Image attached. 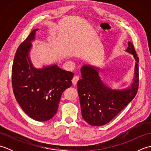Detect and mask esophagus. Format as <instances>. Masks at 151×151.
Instances as JSON below:
<instances>
[{
    "instance_id": "1",
    "label": "esophagus",
    "mask_w": 151,
    "mask_h": 151,
    "mask_svg": "<svg viewBox=\"0 0 151 151\" xmlns=\"http://www.w3.org/2000/svg\"><path fill=\"white\" fill-rule=\"evenodd\" d=\"M78 80H79V77H78V76H74L73 80H72L73 84L74 86H76V84H77V82L78 81Z\"/></svg>"
}]
</instances>
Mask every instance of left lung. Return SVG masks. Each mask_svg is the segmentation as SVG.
Returning <instances> with one entry per match:
<instances>
[{
  "label": "left lung",
  "mask_w": 151,
  "mask_h": 151,
  "mask_svg": "<svg viewBox=\"0 0 151 151\" xmlns=\"http://www.w3.org/2000/svg\"><path fill=\"white\" fill-rule=\"evenodd\" d=\"M127 52L136 60L134 82L124 89H111L99 76V68L90 65L81 67L82 78L77 82L82 116L92 126H102L109 123L135 97L139 86V58L133 44L128 43Z\"/></svg>",
  "instance_id": "1"
}]
</instances>
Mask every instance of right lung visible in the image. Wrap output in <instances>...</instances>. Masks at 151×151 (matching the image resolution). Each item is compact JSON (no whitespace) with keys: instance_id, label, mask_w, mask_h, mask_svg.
<instances>
[{"instance_id":"add662e5","label":"right lung","mask_w":151,"mask_h":151,"mask_svg":"<svg viewBox=\"0 0 151 151\" xmlns=\"http://www.w3.org/2000/svg\"><path fill=\"white\" fill-rule=\"evenodd\" d=\"M35 29L19 46L12 70L13 91L16 101L28 116L46 121L56 114L63 92L72 85L74 73L56 64L35 68L29 57Z\"/></svg>"}]
</instances>
